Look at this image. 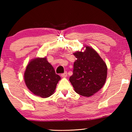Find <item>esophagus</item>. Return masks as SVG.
Listing matches in <instances>:
<instances>
[{"label": "esophagus", "instance_id": "34e87169", "mask_svg": "<svg viewBox=\"0 0 132 132\" xmlns=\"http://www.w3.org/2000/svg\"><path fill=\"white\" fill-rule=\"evenodd\" d=\"M61 77H66L67 76V72L65 71V73L61 74Z\"/></svg>", "mask_w": 132, "mask_h": 132}]
</instances>
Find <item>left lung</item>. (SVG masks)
Instances as JSON below:
<instances>
[{"mask_svg":"<svg viewBox=\"0 0 132 132\" xmlns=\"http://www.w3.org/2000/svg\"><path fill=\"white\" fill-rule=\"evenodd\" d=\"M84 47V51L73 53L76 60L74 62L73 74L69 80L76 93L89 97L97 93L105 84L108 67L93 48Z\"/></svg>","mask_w":132,"mask_h":132,"instance_id":"left-lung-1","label":"left lung"}]
</instances>
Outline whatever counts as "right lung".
Returning a JSON list of instances; mask_svg holds the SVG:
<instances>
[{
  "instance_id": "add662e5",
  "label": "right lung",
  "mask_w": 132,
  "mask_h": 132,
  "mask_svg": "<svg viewBox=\"0 0 132 132\" xmlns=\"http://www.w3.org/2000/svg\"><path fill=\"white\" fill-rule=\"evenodd\" d=\"M26 85L35 95L42 98L51 96L61 80L46 57H35L27 65L24 73Z\"/></svg>"
}]
</instances>
